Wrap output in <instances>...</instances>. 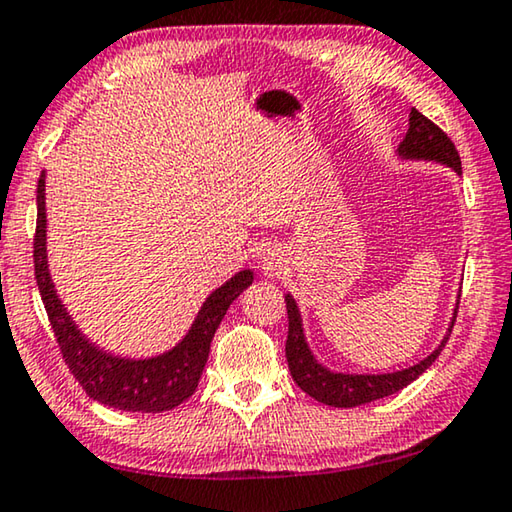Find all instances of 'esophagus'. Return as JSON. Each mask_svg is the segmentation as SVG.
Listing matches in <instances>:
<instances>
[{
	"instance_id": "esophagus-1",
	"label": "esophagus",
	"mask_w": 512,
	"mask_h": 512,
	"mask_svg": "<svg viewBox=\"0 0 512 512\" xmlns=\"http://www.w3.org/2000/svg\"><path fill=\"white\" fill-rule=\"evenodd\" d=\"M285 264L287 259L280 248H269L262 257V269L266 276H278V273H282V269H285Z\"/></svg>"
}]
</instances>
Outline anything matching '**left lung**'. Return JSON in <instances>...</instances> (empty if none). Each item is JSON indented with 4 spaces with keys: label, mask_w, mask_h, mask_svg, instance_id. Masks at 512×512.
Segmentation results:
<instances>
[{
    "label": "left lung",
    "mask_w": 512,
    "mask_h": 512,
    "mask_svg": "<svg viewBox=\"0 0 512 512\" xmlns=\"http://www.w3.org/2000/svg\"><path fill=\"white\" fill-rule=\"evenodd\" d=\"M398 151L402 158L437 160V163H444L448 167H453L457 174H462L460 154H457L451 137L441 131L437 124H432V121L416 108H411L409 112V131L400 142ZM285 303L289 319V331L285 342L289 372H292L296 384L301 386V391H305L310 398H315L319 402L331 404V407H358V404L375 402L379 398H386V395L402 391L404 386H409L411 381L421 377L423 372L437 361L441 349H444L448 342V338L441 340V345L434 349L430 356L423 358L418 365H411L407 370L388 372V375H342V372L326 370L324 365H319L315 361V356L310 354L308 345H305L301 315L299 308H296V301L287 294ZM455 317L451 331L455 326Z\"/></svg>",
    "instance_id": "obj_1"
}]
</instances>
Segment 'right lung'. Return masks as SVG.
Returning <instances> with one entry per match:
<instances>
[{
    "instance_id": "right-lung-1",
    "label": "right lung",
    "mask_w": 512,
    "mask_h": 512,
    "mask_svg": "<svg viewBox=\"0 0 512 512\" xmlns=\"http://www.w3.org/2000/svg\"><path fill=\"white\" fill-rule=\"evenodd\" d=\"M36 234H34V273L41 299L48 312L50 326L55 331L59 352L68 370L80 381L89 398L121 411H142L158 414L179 407L195 393L197 381L207 365L213 333L223 322L232 301L253 282V271H239L223 287H218L190 326L186 338L170 352L144 361L117 358L89 345L68 317V312L55 294L50 282L48 257H45V174L36 188Z\"/></svg>"
}]
</instances>
